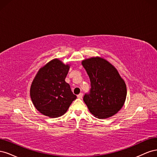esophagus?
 <instances>
[{
    "label": "esophagus",
    "mask_w": 157,
    "mask_h": 157,
    "mask_svg": "<svg viewBox=\"0 0 157 157\" xmlns=\"http://www.w3.org/2000/svg\"><path fill=\"white\" fill-rule=\"evenodd\" d=\"M83 96V94L82 93H80L78 95H77V98L79 99H81Z\"/></svg>",
    "instance_id": "obj_1"
}]
</instances>
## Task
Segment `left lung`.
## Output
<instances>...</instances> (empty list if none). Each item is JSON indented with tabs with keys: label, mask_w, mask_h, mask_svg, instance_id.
I'll use <instances>...</instances> for the list:
<instances>
[{
	"label": "left lung",
	"mask_w": 157,
	"mask_h": 157,
	"mask_svg": "<svg viewBox=\"0 0 157 157\" xmlns=\"http://www.w3.org/2000/svg\"><path fill=\"white\" fill-rule=\"evenodd\" d=\"M82 65L91 82L90 94L83 98L90 112L101 119L115 115L124 105L126 98L124 80L117 69L101 57L85 59Z\"/></svg>",
	"instance_id": "left-lung-1"
}]
</instances>
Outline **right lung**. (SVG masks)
I'll return each instance as SVG.
<instances>
[{
    "instance_id": "obj_1",
    "label": "right lung",
    "mask_w": 157,
    "mask_h": 157,
    "mask_svg": "<svg viewBox=\"0 0 157 157\" xmlns=\"http://www.w3.org/2000/svg\"><path fill=\"white\" fill-rule=\"evenodd\" d=\"M70 65L56 58L37 72L31 85L30 96L33 105L42 115L50 118L62 116L77 98L65 80Z\"/></svg>"
}]
</instances>
